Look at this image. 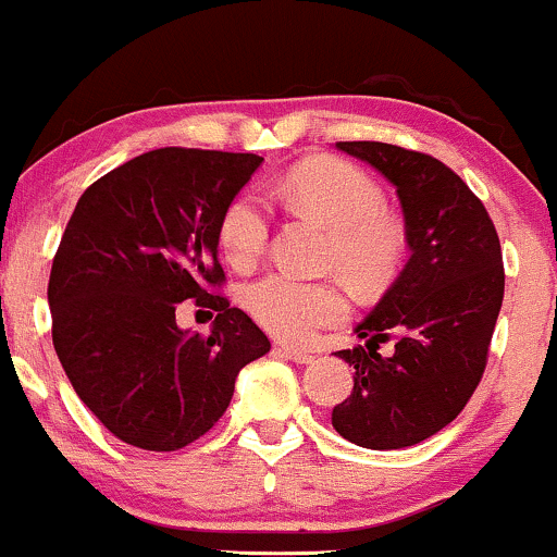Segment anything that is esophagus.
Wrapping results in <instances>:
<instances>
[{"mask_svg":"<svg viewBox=\"0 0 557 557\" xmlns=\"http://www.w3.org/2000/svg\"><path fill=\"white\" fill-rule=\"evenodd\" d=\"M277 350L285 355L287 360H293V363H311L313 355L308 350H300L296 345H277Z\"/></svg>","mask_w":557,"mask_h":557,"instance_id":"34e87169","label":"esophagus"}]
</instances>
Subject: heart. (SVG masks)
<instances>
[{
	"label": "heart",
	"instance_id": "1",
	"mask_svg": "<svg viewBox=\"0 0 557 557\" xmlns=\"http://www.w3.org/2000/svg\"><path fill=\"white\" fill-rule=\"evenodd\" d=\"M272 197L290 210L330 225V261L352 283L376 285L405 257L407 231L384 207L381 186L358 165L311 158L272 184ZM272 214L257 191H240L220 218V246L238 270H251L270 244ZM246 308L264 330L285 339H306L347 317L345 290L334 280H304L272 272L246 290Z\"/></svg>",
	"mask_w": 557,
	"mask_h": 557
}]
</instances>
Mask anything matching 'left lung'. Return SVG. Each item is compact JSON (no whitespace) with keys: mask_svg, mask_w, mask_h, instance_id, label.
<instances>
[{"mask_svg":"<svg viewBox=\"0 0 557 557\" xmlns=\"http://www.w3.org/2000/svg\"><path fill=\"white\" fill-rule=\"evenodd\" d=\"M397 186L412 257L358 324L366 347L339 350L355 368L352 394L332 410L343 438L405 448L465 410L487 366L504 304V253L485 205L448 165L386 143H337ZM395 339L384 359L377 345Z\"/></svg>","mask_w":557,"mask_h":557,"instance_id":"1","label":"left lung"}]
</instances>
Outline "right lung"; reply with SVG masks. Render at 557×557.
I'll return each instance as SVG.
<instances>
[{"instance_id":"add662e5","label":"right lung","mask_w":557,"mask_h":557,"mask_svg":"<svg viewBox=\"0 0 557 557\" xmlns=\"http://www.w3.org/2000/svg\"><path fill=\"white\" fill-rule=\"evenodd\" d=\"M264 158L160 147L85 189L53 253V350L77 397L124 444L178 451L223 418L270 339L223 296L220 218ZM184 299L210 335L175 326Z\"/></svg>"}]
</instances>
